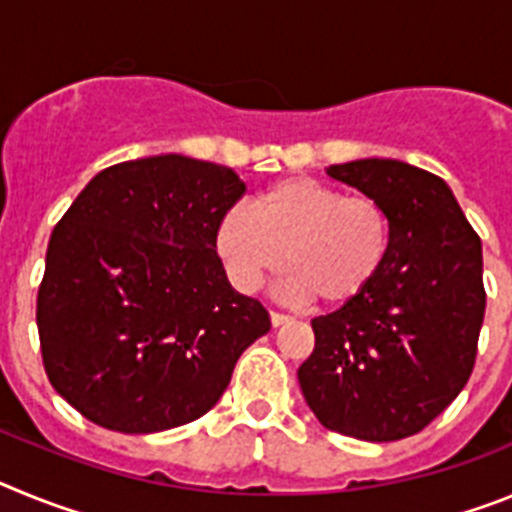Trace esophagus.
<instances>
[{"label": "esophagus", "instance_id": "esophagus-1", "mask_svg": "<svg viewBox=\"0 0 512 512\" xmlns=\"http://www.w3.org/2000/svg\"><path fill=\"white\" fill-rule=\"evenodd\" d=\"M289 315H284V312H271V325H274V328H279V325H284V323H289Z\"/></svg>", "mask_w": 512, "mask_h": 512}]
</instances>
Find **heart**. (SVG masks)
Returning <instances> with one entry per match:
<instances>
[{"label": "heart", "mask_w": 512, "mask_h": 512, "mask_svg": "<svg viewBox=\"0 0 512 512\" xmlns=\"http://www.w3.org/2000/svg\"><path fill=\"white\" fill-rule=\"evenodd\" d=\"M392 220L366 194H343L312 176H287L230 207L215 228V251L241 292H256L284 266L287 295L346 305L372 287L387 264Z\"/></svg>", "instance_id": "1"}]
</instances>
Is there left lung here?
<instances>
[{"instance_id":"left-lung-1","label":"left lung","mask_w":512,"mask_h":512,"mask_svg":"<svg viewBox=\"0 0 512 512\" xmlns=\"http://www.w3.org/2000/svg\"><path fill=\"white\" fill-rule=\"evenodd\" d=\"M328 176L387 207L392 246L364 295L312 320L315 348L297 379L328 431L400 441L469 382L485 320L482 241L431 171L359 158L328 166Z\"/></svg>"}]
</instances>
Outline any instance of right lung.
<instances>
[{
	"label": "right lung",
	"mask_w": 512,
	"mask_h": 512,
	"mask_svg": "<svg viewBox=\"0 0 512 512\" xmlns=\"http://www.w3.org/2000/svg\"><path fill=\"white\" fill-rule=\"evenodd\" d=\"M246 184L164 153L99 171L53 228L38 333L53 390L92 423L158 433L223 397L271 320L235 292L215 251Z\"/></svg>",
	"instance_id": "obj_1"
}]
</instances>
